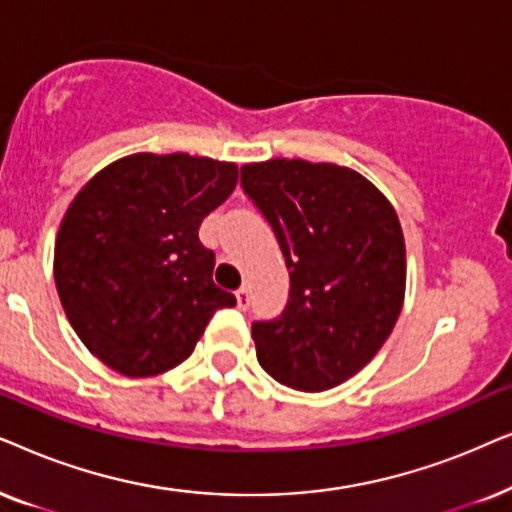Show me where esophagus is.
<instances>
[{
  "instance_id": "esophagus-1",
  "label": "esophagus",
  "mask_w": 512,
  "mask_h": 512,
  "mask_svg": "<svg viewBox=\"0 0 512 512\" xmlns=\"http://www.w3.org/2000/svg\"><path fill=\"white\" fill-rule=\"evenodd\" d=\"M236 304H238V309H248V304H250L248 285H243V288L236 290Z\"/></svg>"
}]
</instances>
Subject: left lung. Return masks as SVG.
<instances>
[{"mask_svg":"<svg viewBox=\"0 0 512 512\" xmlns=\"http://www.w3.org/2000/svg\"><path fill=\"white\" fill-rule=\"evenodd\" d=\"M241 185L290 271L281 318L252 323L257 360L278 384L330 391L377 356L403 309L405 238L395 208L337 163H245Z\"/></svg>","mask_w":512,"mask_h":512,"instance_id":"8db88e82","label":"left lung"}]
</instances>
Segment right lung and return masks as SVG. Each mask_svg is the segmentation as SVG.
<instances>
[{"label":"right lung","mask_w":512,"mask_h":512,"mask_svg":"<svg viewBox=\"0 0 512 512\" xmlns=\"http://www.w3.org/2000/svg\"><path fill=\"white\" fill-rule=\"evenodd\" d=\"M238 166L138 152L95 173L60 222L53 276L65 316L95 358L142 379L192 356L236 297L213 283L203 217L229 199Z\"/></svg>","instance_id":"1"}]
</instances>
